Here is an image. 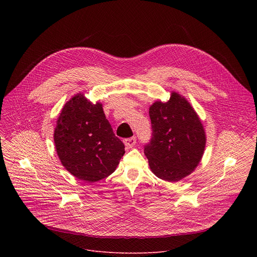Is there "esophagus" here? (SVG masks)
Returning a JSON list of instances; mask_svg holds the SVG:
<instances>
[{
	"label": "esophagus",
	"instance_id": "obj_1",
	"mask_svg": "<svg viewBox=\"0 0 257 257\" xmlns=\"http://www.w3.org/2000/svg\"><path fill=\"white\" fill-rule=\"evenodd\" d=\"M123 142H124V144L126 145L127 149H131V148H133V146H134L135 143H136V138H135V137L125 138Z\"/></svg>",
	"mask_w": 257,
	"mask_h": 257
}]
</instances>
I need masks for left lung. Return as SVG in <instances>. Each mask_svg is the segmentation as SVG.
I'll list each match as a JSON object with an SVG mask.
<instances>
[{"mask_svg": "<svg viewBox=\"0 0 257 257\" xmlns=\"http://www.w3.org/2000/svg\"><path fill=\"white\" fill-rule=\"evenodd\" d=\"M152 138L144 154L157 177L176 182L188 176L199 164L204 148L202 124L190 103L173 92L167 102L150 107Z\"/></svg>", "mask_w": 257, "mask_h": 257, "instance_id": "obj_1", "label": "left lung"}]
</instances>
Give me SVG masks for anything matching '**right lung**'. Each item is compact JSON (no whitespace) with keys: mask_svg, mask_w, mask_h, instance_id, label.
<instances>
[{"mask_svg":"<svg viewBox=\"0 0 257 257\" xmlns=\"http://www.w3.org/2000/svg\"><path fill=\"white\" fill-rule=\"evenodd\" d=\"M54 140L62 165L77 179L93 183L111 175L125 154L102 105L76 94L64 105Z\"/></svg>","mask_w":257,"mask_h":257,"instance_id":"obj_1","label":"right lung"}]
</instances>
